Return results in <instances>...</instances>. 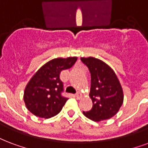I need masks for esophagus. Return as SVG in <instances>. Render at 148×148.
<instances>
[{
	"label": "esophagus",
	"instance_id": "esophagus-1",
	"mask_svg": "<svg viewBox=\"0 0 148 148\" xmlns=\"http://www.w3.org/2000/svg\"><path fill=\"white\" fill-rule=\"evenodd\" d=\"M75 97L78 99H81V97H82V93H81V92H77V93L75 94Z\"/></svg>",
	"mask_w": 148,
	"mask_h": 148
}]
</instances>
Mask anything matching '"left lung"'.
<instances>
[{"label": "left lung", "mask_w": 148, "mask_h": 148, "mask_svg": "<svg viewBox=\"0 0 148 148\" xmlns=\"http://www.w3.org/2000/svg\"><path fill=\"white\" fill-rule=\"evenodd\" d=\"M91 74L89 96L92 108L84 112L94 121L107 120L115 115L123 103V91L114 71L110 66L94 57L81 58Z\"/></svg>", "instance_id": "left-lung-1"}]
</instances>
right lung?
<instances>
[{"instance_id":"1","label":"right lung","mask_w":148,"mask_h":148,"mask_svg":"<svg viewBox=\"0 0 148 148\" xmlns=\"http://www.w3.org/2000/svg\"><path fill=\"white\" fill-rule=\"evenodd\" d=\"M76 61L77 57L53 59L31 77L24 91L23 99L33 114L49 119L61 111L68 99L62 96L63 83L60 80V73L71 68Z\"/></svg>"}]
</instances>
